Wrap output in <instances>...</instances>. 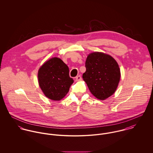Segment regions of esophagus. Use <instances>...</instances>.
I'll return each mask as SVG.
<instances>
[{"label": "esophagus", "mask_w": 153, "mask_h": 153, "mask_svg": "<svg viewBox=\"0 0 153 153\" xmlns=\"http://www.w3.org/2000/svg\"><path fill=\"white\" fill-rule=\"evenodd\" d=\"M81 76H80V75H79V76H77L76 78H75V81H81Z\"/></svg>", "instance_id": "1"}]
</instances>
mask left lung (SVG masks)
I'll use <instances>...</instances> for the list:
<instances>
[{
    "label": "left lung",
    "mask_w": 153,
    "mask_h": 153,
    "mask_svg": "<svg viewBox=\"0 0 153 153\" xmlns=\"http://www.w3.org/2000/svg\"><path fill=\"white\" fill-rule=\"evenodd\" d=\"M85 67L82 78L95 98L105 100L115 93L120 82L121 72L113 57L103 52H92L88 55Z\"/></svg>",
    "instance_id": "1"
}]
</instances>
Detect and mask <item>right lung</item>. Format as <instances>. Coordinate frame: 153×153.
<instances>
[{
  "label": "right lung",
  "mask_w": 153,
  "mask_h": 153,
  "mask_svg": "<svg viewBox=\"0 0 153 153\" xmlns=\"http://www.w3.org/2000/svg\"><path fill=\"white\" fill-rule=\"evenodd\" d=\"M69 72L68 66L59 58L44 62L38 70V78L45 97L53 101H60L65 97L74 82Z\"/></svg>",
  "instance_id": "1"
}]
</instances>
